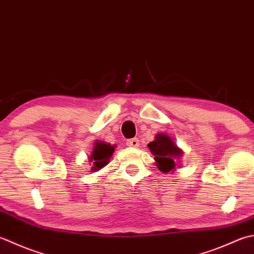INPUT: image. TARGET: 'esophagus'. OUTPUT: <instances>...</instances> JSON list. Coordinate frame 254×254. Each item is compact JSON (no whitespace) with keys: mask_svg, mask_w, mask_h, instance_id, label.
Segmentation results:
<instances>
[{"mask_svg":"<svg viewBox=\"0 0 254 254\" xmlns=\"http://www.w3.org/2000/svg\"><path fill=\"white\" fill-rule=\"evenodd\" d=\"M127 146H132V147H137L138 146V140L137 138H130V140L127 141Z\"/></svg>","mask_w":254,"mask_h":254,"instance_id":"1","label":"esophagus"}]
</instances>
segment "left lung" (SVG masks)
<instances>
[{
	"instance_id": "obj_1",
	"label": "left lung",
	"mask_w": 254,
	"mask_h": 254,
	"mask_svg": "<svg viewBox=\"0 0 254 254\" xmlns=\"http://www.w3.org/2000/svg\"><path fill=\"white\" fill-rule=\"evenodd\" d=\"M148 148L154 155V160L157 162L158 170L163 173L175 170L176 158L183 154L172 138L162 133L157 134L155 141L148 144Z\"/></svg>"
}]
</instances>
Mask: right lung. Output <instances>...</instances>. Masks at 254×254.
Returning <instances> with one entry per match:
<instances>
[{"instance_id":"obj_1","label":"right lung","mask_w":254,"mask_h":254,"mask_svg":"<svg viewBox=\"0 0 254 254\" xmlns=\"http://www.w3.org/2000/svg\"><path fill=\"white\" fill-rule=\"evenodd\" d=\"M114 152V146L111 144L104 143V142H97L94 145L92 155L90 156V160L93 164L92 171H98L99 168L107 165L109 160H110L112 154Z\"/></svg>"}]
</instances>
